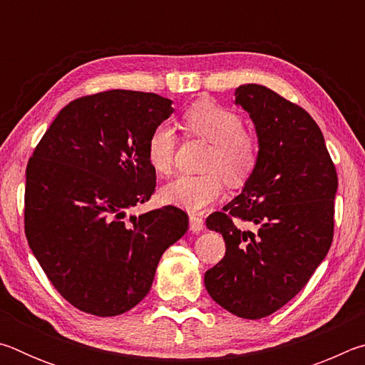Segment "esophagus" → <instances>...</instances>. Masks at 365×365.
Listing matches in <instances>:
<instances>
[{"label":"esophagus","instance_id":"34e87169","mask_svg":"<svg viewBox=\"0 0 365 365\" xmlns=\"http://www.w3.org/2000/svg\"><path fill=\"white\" fill-rule=\"evenodd\" d=\"M202 228H205V220H202L201 215L190 214V230L193 233H200Z\"/></svg>","mask_w":365,"mask_h":365}]
</instances>
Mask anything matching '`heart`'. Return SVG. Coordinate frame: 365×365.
Listing matches in <instances>:
<instances>
[{"instance_id":"heart-1","label":"heart","mask_w":365,"mask_h":365,"mask_svg":"<svg viewBox=\"0 0 365 365\" xmlns=\"http://www.w3.org/2000/svg\"><path fill=\"white\" fill-rule=\"evenodd\" d=\"M183 128L211 143L205 160V175H180L164 188V197L190 212L220 200L224 178L232 187H240L252 175L261 158V145L255 135L245 130V120L233 110L202 100L185 110ZM148 160L159 174L168 175L174 169L177 137L165 123L150 135L146 145Z\"/></svg>"}]
</instances>
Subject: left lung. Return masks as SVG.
<instances>
[{"label":"left lung","instance_id":"left-lung-1","mask_svg":"<svg viewBox=\"0 0 365 365\" xmlns=\"http://www.w3.org/2000/svg\"><path fill=\"white\" fill-rule=\"evenodd\" d=\"M235 103L255 122L261 158L242 195L206 219L227 250L205 285L228 312L256 320L294 298L329 252L338 175L319 125L298 104L256 83L238 86Z\"/></svg>","mask_w":365,"mask_h":365}]
</instances>
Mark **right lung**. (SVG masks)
<instances>
[{"mask_svg": "<svg viewBox=\"0 0 365 365\" xmlns=\"http://www.w3.org/2000/svg\"><path fill=\"white\" fill-rule=\"evenodd\" d=\"M174 113L156 93L109 90L61 109L26 170L24 227L49 282L98 317L130 311L150 293L163 252L188 230L164 206L135 217L156 188L146 145Z\"/></svg>", "mask_w": 365, "mask_h": 365, "instance_id": "1", "label": "right lung"}]
</instances>
